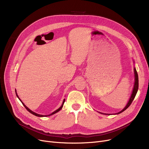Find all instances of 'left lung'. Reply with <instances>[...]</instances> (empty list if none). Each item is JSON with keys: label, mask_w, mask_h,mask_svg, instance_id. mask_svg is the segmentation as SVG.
Listing matches in <instances>:
<instances>
[{"label": "left lung", "mask_w": 149, "mask_h": 149, "mask_svg": "<svg viewBox=\"0 0 149 149\" xmlns=\"http://www.w3.org/2000/svg\"><path fill=\"white\" fill-rule=\"evenodd\" d=\"M134 74H135V83H134V89H133V91H132V95H131V97L129 100V102L127 103V105L126 106V107H125L123 110L121 111H120V112L118 113H116V114H119L121 112H123V111H124L126 109H127L129 106L130 105L132 104L133 100H134L136 95V93L138 92V73L136 72V69L134 68ZM104 114V113H103ZM105 115H110V114H106V113H104Z\"/></svg>", "instance_id": "1"}]
</instances>
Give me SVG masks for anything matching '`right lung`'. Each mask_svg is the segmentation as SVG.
I'll return each mask as SVG.
<instances>
[{
    "label": "right lung",
    "instance_id": "1",
    "mask_svg": "<svg viewBox=\"0 0 149 149\" xmlns=\"http://www.w3.org/2000/svg\"><path fill=\"white\" fill-rule=\"evenodd\" d=\"M15 93H16V96L18 97V98L20 100V101H21L22 102V103L23 104V105L24 106V107L26 109V110L28 111V112H29L31 113H32V114H33V115H34L35 116H39V117H43V116H50V115H53V114H54V113H57V112H58V111H60L61 109H62V107H63V104H64V103H65V99H64V100H63V103H62V104H61V107H60V108H58L57 110H56V111H55L54 112H53L52 113H51V114H49V115H40V114H37V113H35V112H33L31 110H30V109L28 108V107H27L25 104H24V103H23L22 101L20 100V99L19 98V96L17 95V93H16V91H15Z\"/></svg>",
    "mask_w": 149,
    "mask_h": 149
}]
</instances>
